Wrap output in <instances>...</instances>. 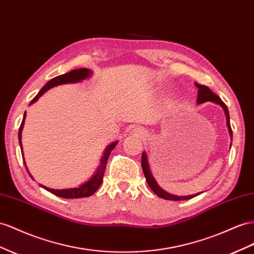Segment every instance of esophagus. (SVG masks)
Wrapping results in <instances>:
<instances>
[{
  "label": "esophagus",
  "instance_id": "esophagus-1",
  "mask_svg": "<svg viewBox=\"0 0 254 254\" xmlns=\"http://www.w3.org/2000/svg\"><path fill=\"white\" fill-rule=\"evenodd\" d=\"M131 134H132V135H135V136H143V135H145V132H144L142 129L133 128V129L131 130Z\"/></svg>",
  "mask_w": 254,
  "mask_h": 254
}]
</instances>
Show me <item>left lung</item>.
I'll return each instance as SVG.
<instances>
[{
  "instance_id": "8db88e82",
  "label": "left lung",
  "mask_w": 254,
  "mask_h": 254,
  "mask_svg": "<svg viewBox=\"0 0 254 254\" xmlns=\"http://www.w3.org/2000/svg\"><path fill=\"white\" fill-rule=\"evenodd\" d=\"M195 86L198 88V92H197V99L196 102L197 104H203V102H206V101H212V102H216L217 105H220L225 113V116H227V125L229 128V131L231 134V138L233 136L232 133V128L230 125V114H229V110H228V107L225 106L224 102L220 99L218 95H216L215 93H212L211 90L207 86L205 85H201L198 83H195ZM141 163H142V169H143V173L145 175L146 178V182L148 184V186L150 187L154 192L158 195L159 197L164 198V200H170V201H183V200H189V198H192L196 195H198L200 193H196V194H192V195H185V196H180V195H175V194H171L167 191H164L161 187H159V185L157 184V182L155 181V178L153 177L152 172H150L149 170V166H148V161H147V156L145 154V152L142 153V159H141Z\"/></svg>"
}]
</instances>
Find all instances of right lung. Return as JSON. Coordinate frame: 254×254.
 Returning a JSON list of instances; mask_svg holds the SVG:
<instances>
[{
  "instance_id": "1",
  "label": "right lung",
  "mask_w": 254,
  "mask_h": 254,
  "mask_svg": "<svg viewBox=\"0 0 254 254\" xmlns=\"http://www.w3.org/2000/svg\"><path fill=\"white\" fill-rule=\"evenodd\" d=\"M92 74V71L87 68H80V69H74L71 70L67 73L61 74V76H58L56 78L51 79L50 81H48L47 83L45 84V86L39 91V93L33 98V100L31 101V104H34L40 96H42L44 93H46L48 90L50 88L58 86V85H62V84H67V83H77V82H81L82 80H84L86 78H88ZM26 116V113H24L23 115V120L21 125H20L19 128V133H18V138H19V144L20 147H21V153L22 152V143H21V133H22V129H23V125H24V119ZM118 144V141H115L113 143H111L104 152V155H102L100 162H99V167L97 168V171L96 173L92 176V178H90V181H87L86 183L82 184L81 186H79L78 188H70V189H62V190H58V189H51V188H47L43 185H40L44 189H46L49 192L53 193L54 195H58L60 197H64V198H79V197H86L90 196L92 194H94L97 189L99 188V186L102 183V180H104V175H105V170H106V164L109 158V155L113 150V148L116 146ZM23 158V162H24V157L22 156ZM24 166L26 168V164L24 162ZM27 170V168H26ZM29 172V171H27ZM30 174V173H29ZM31 175V174H30Z\"/></svg>"
}]
</instances>
